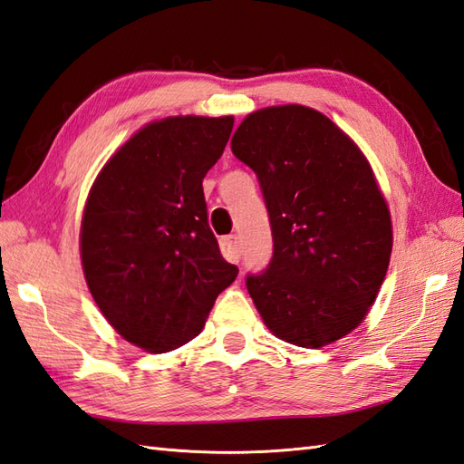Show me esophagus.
Listing matches in <instances>:
<instances>
[{
  "instance_id": "34e87169",
  "label": "esophagus",
  "mask_w": 464,
  "mask_h": 464,
  "mask_svg": "<svg viewBox=\"0 0 464 464\" xmlns=\"http://www.w3.org/2000/svg\"><path fill=\"white\" fill-rule=\"evenodd\" d=\"M220 250L222 256L228 259V262H240V256H242V247H240V238L236 234L232 236H224L220 240Z\"/></svg>"
}]
</instances>
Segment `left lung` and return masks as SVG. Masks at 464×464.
Segmentation results:
<instances>
[{"instance_id":"obj_1","label":"left lung","mask_w":464,"mask_h":464,"mask_svg":"<svg viewBox=\"0 0 464 464\" xmlns=\"http://www.w3.org/2000/svg\"><path fill=\"white\" fill-rule=\"evenodd\" d=\"M232 153L257 175L274 256L246 287L267 329L321 348L364 321L386 277L392 218L358 145L321 111L271 106L247 116Z\"/></svg>"}]
</instances>
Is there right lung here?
I'll list each match as a JSON object with an SVG mask.
<instances>
[{
    "mask_svg": "<svg viewBox=\"0 0 464 464\" xmlns=\"http://www.w3.org/2000/svg\"><path fill=\"white\" fill-rule=\"evenodd\" d=\"M232 126V116L147 123L88 193L81 226L88 289L116 333L147 353L195 338L238 276L220 254L202 193Z\"/></svg>",
    "mask_w": 464,
    "mask_h": 464,
    "instance_id": "right-lung-1",
    "label": "right lung"
}]
</instances>
